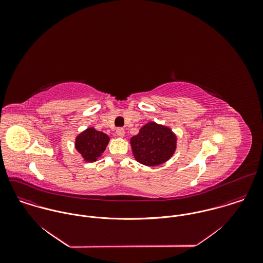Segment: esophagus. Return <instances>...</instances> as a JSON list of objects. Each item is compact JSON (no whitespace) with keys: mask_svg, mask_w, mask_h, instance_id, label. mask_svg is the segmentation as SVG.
<instances>
[{"mask_svg":"<svg viewBox=\"0 0 263 263\" xmlns=\"http://www.w3.org/2000/svg\"><path fill=\"white\" fill-rule=\"evenodd\" d=\"M116 134H117L118 137H124V134H125L124 128H123V127H118V128H116Z\"/></svg>","mask_w":263,"mask_h":263,"instance_id":"obj_1","label":"esophagus"}]
</instances>
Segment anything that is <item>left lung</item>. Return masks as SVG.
Listing matches in <instances>:
<instances>
[{
  "label": "left lung",
  "instance_id": "obj_1",
  "mask_svg": "<svg viewBox=\"0 0 263 263\" xmlns=\"http://www.w3.org/2000/svg\"><path fill=\"white\" fill-rule=\"evenodd\" d=\"M136 160L146 166H158L171 158L176 148V137L169 127L149 122L130 139Z\"/></svg>",
  "mask_w": 263,
  "mask_h": 263
}]
</instances>
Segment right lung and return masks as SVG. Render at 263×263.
Returning a JSON list of instances; mask_svg holds the SVG:
<instances>
[{
    "label": "right lung",
    "instance_id": "right-lung-1",
    "mask_svg": "<svg viewBox=\"0 0 263 263\" xmlns=\"http://www.w3.org/2000/svg\"><path fill=\"white\" fill-rule=\"evenodd\" d=\"M108 142L109 138L107 135L90 127L77 137L76 149L87 162H92L101 156Z\"/></svg>",
    "mask_w": 263,
    "mask_h": 263
}]
</instances>
